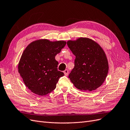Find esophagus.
Returning a JSON list of instances; mask_svg holds the SVG:
<instances>
[{
    "instance_id": "1",
    "label": "esophagus",
    "mask_w": 130,
    "mask_h": 130,
    "mask_svg": "<svg viewBox=\"0 0 130 130\" xmlns=\"http://www.w3.org/2000/svg\"><path fill=\"white\" fill-rule=\"evenodd\" d=\"M64 72V75H66V76H67L68 75V71L67 69H66V70H64V71L63 72Z\"/></svg>"
}]
</instances>
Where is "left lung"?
Masks as SVG:
<instances>
[{"label": "left lung", "instance_id": "obj_1", "mask_svg": "<svg viewBox=\"0 0 130 130\" xmlns=\"http://www.w3.org/2000/svg\"><path fill=\"white\" fill-rule=\"evenodd\" d=\"M67 43L75 56L74 67L68 76L71 82L81 91L96 90L105 81L109 70L103 49L89 38L80 37Z\"/></svg>", "mask_w": 130, "mask_h": 130}]
</instances>
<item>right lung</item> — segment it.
Instances as JSON below:
<instances>
[{"mask_svg": "<svg viewBox=\"0 0 130 130\" xmlns=\"http://www.w3.org/2000/svg\"><path fill=\"white\" fill-rule=\"evenodd\" d=\"M66 44L64 40L40 39L24 49L18 64V71L25 85L33 93L45 96L55 89L64 73L57 70L55 56Z\"/></svg>", "mask_w": 130, "mask_h": 130, "instance_id": "add662e5", "label": "right lung"}]
</instances>
